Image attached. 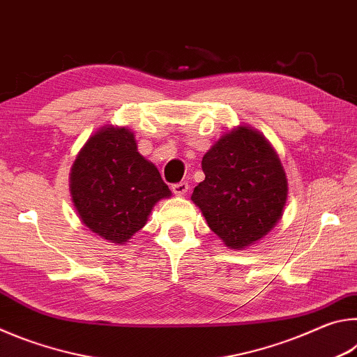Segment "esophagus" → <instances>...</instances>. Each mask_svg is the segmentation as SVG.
Masks as SVG:
<instances>
[{"label":"esophagus","instance_id":"obj_1","mask_svg":"<svg viewBox=\"0 0 357 357\" xmlns=\"http://www.w3.org/2000/svg\"><path fill=\"white\" fill-rule=\"evenodd\" d=\"M172 190H173L174 195H185V193L189 192V184H187V183L173 184L172 185Z\"/></svg>","mask_w":357,"mask_h":357}]
</instances>
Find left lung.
Masks as SVG:
<instances>
[{
  "label": "left lung",
  "instance_id": "1",
  "mask_svg": "<svg viewBox=\"0 0 357 357\" xmlns=\"http://www.w3.org/2000/svg\"><path fill=\"white\" fill-rule=\"evenodd\" d=\"M204 181L192 193L209 228L229 249H245L280 220L288 181L279 155L258 130L227 132L203 155Z\"/></svg>",
  "mask_w": 357,
  "mask_h": 357
}]
</instances>
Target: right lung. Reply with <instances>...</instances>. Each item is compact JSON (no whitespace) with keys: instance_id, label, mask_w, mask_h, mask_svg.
Listing matches in <instances>:
<instances>
[{"instance_id":"1","label":"right lung","mask_w":357,"mask_h":357,"mask_svg":"<svg viewBox=\"0 0 357 357\" xmlns=\"http://www.w3.org/2000/svg\"><path fill=\"white\" fill-rule=\"evenodd\" d=\"M70 195L80 220L114 244L144 227L157 202L172 195L157 168L138 153L129 129L102 128L77 154Z\"/></svg>"}]
</instances>
